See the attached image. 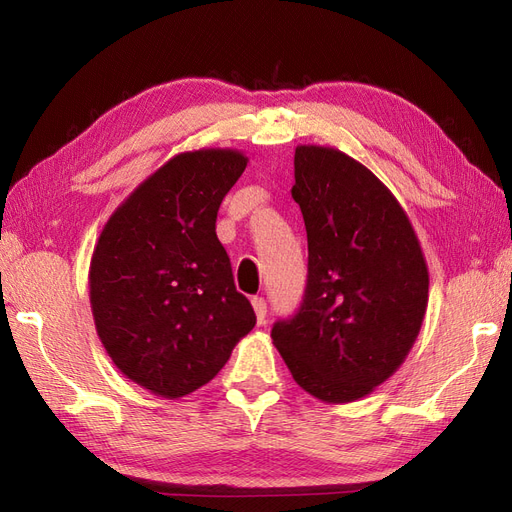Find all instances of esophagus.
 I'll list each match as a JSON object with an SVG mask.
<instances>
[{"instance_id": "obj_1", "label": "esophagus", "mask_w": 512, "mask_h": 512, "mask_svg": "<svg viewBox=\"0 0 512 512\" xmlns=\"http://www.w3.org/2000/svg\"><path fill=\"white\" fill-rule=\"evenodd\" d=\"M252 307H254V314L258 318V324L265 322V318H267V301L262 299V297H254L252 299Z\"/></svg>"}]
</instances>
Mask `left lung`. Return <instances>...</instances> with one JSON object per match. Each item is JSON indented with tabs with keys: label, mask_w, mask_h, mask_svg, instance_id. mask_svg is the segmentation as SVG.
I'll return each mask as SVG.
<instances>
[{
	"label": "left lung",
	"mask_w": 512,
	"mask_h": 512,
	"mask_svg": "<svg viewBox=\"0 0 512 512\" xmlns=\"http://www.w3.org/2000/svg\"><path fill=\"white\" fill-rule=\"evenodd\" d=\"M290 192L307 230V288L271 337L303 391L350 404L410 354L429 301L427 260L393 192L344 151L299 145Z\"/></svg>",
	"instance_id": "left-lung-1"
}]
</instances>
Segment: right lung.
Returning a JSON list of instances; mask_svg holds the SVG:
<instances>
[{
    "mask_svg": "<svg viewBox=\"0 0 512 512\" xmlns=\"http://www.w3.org/2000/svg\"><path fill=\"white\" fill-rule=\"evenodd\" d=\"M247 166L230 147L183 151L111 213L89 262L100 342L123 376L179 399L218 376L254 329L215 235L224 196Z\"/></svg>",
    "mask_w": 512,
    "mask_h": 512,
    "instance_id": "add662e5",
    "label": "right lung"
}]
</instances>
